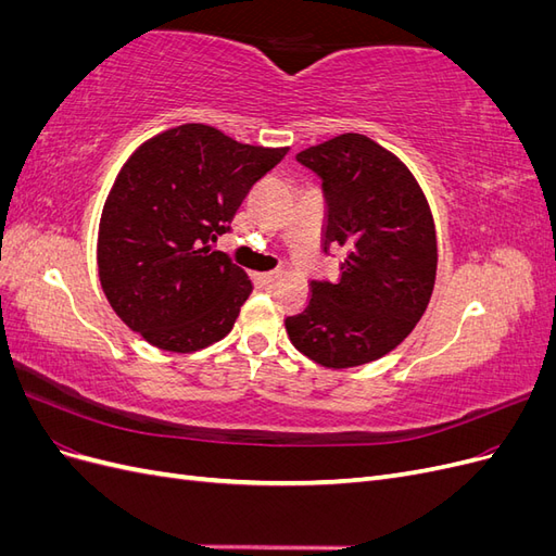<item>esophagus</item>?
I'll return each instance as SVG.
<instances>
[{"instance_id":"esophagus-1","label":"esophagus","mask_w":556,"mask_h":556,"mask_svg":"<svg viewBox=\"0 0 556 556\" xmlns=\"http://www.w3.org/2000/svg\"><path fill=\"white\" fill-rule=\"evenodd\" d=\"M278 274H280V271H264V274H257V280H260L262 285H268V282H274V280L278 278Z\"/></svg>"}]
</instances>
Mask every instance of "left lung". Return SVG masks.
Instances as JSON below:
<instances>
[{
    "instance_id": "8db88e82",
    "label": "left lung",
    "mask_w": 556,
    "mask_h": 556,
    "mask_svg": "<svg viewBox=\"0 0 556 556\" xmlns=\"http://www.w3.org/2000/svg\"><path fill=\"white\" fill-rule=\"evenodd\" d=\"M296 160L323 178V245H339L345 260L333 282L311 280L306 308L285 317V329L319 366L380 359L429 306L439 266L429 201L408 166L364 134H341Z\"/></svg>"
}]
</instances>
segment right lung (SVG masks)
Masks as SVG:
<instances>
[{"mask_svg":"<svg viewBox=\"0 0 556 556\" xmlns=\"http://www.w3.org/2000/svg\"><path fill=\"white\" fill-rule=\"evenodd\" d=\"M288 148L233 141L201 123L141 143L104 201L99 282L117 317L160 350L225 339L252 292L241 266L211 241L229 231L250 188Z\"/></svg>","mask_w":556,"mask_h":556,"instance_id":"right-lung-1","label":"right lung"}]
</instances>
